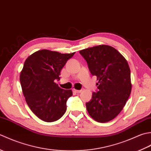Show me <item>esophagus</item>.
I'll return each mask as SVG.
<instances>
[{"label": "esophagus", "instance_id": "34e87169", "mask_svg": "<svg viewBox=\"0 0 151 151\" xmlns=\"http://www.w3.org/2000/svg\"><path fill=\"white\" fill-rule=\"evenodd\" d=\"M73 91L75 93H81L82 90H77V89H73Z\"/></svg>", "mask_w": 151, "mask_h": 151}]
</instances>
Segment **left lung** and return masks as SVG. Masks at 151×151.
<instances>
[{"label": "left lung", "instance_id": "obj_1", "mask_svg": "<svg viewBox=\"0 0 151 151\" xmlns=\"http://www.w3.org/2000/svg\"><path fill=\"white\" fill-rule=\"evenodd\" d=\"M92 75L99 81L98 91L86 104L89 115L99 123L116 117L123 110L132 89L130 70L127 60L115 48L106 45L80 50Z\"/></svg>", "mask_w": 151, "mask_h": 151}]
</instances>
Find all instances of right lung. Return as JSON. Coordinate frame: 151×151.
I'll return each instance as SVG.
<instances>
[{"instance_id": "obj_1", "label": "right lung", "mask_w": 151, "mask_h": 151, "mask_svg": "<svg viewBox=\"0 0 151 151\" xmlns=\"http://www.w3.org/2000/svg\"><path fill=\"white\" fill-rule=\"evenodd\" d=\"M75 53L43 49L25 60L20 74L22 93L32 111L43 121H56L66 111L73 91L60 88L54 81L60 79L61 70Z\"/></svg>"}]
</instances>
